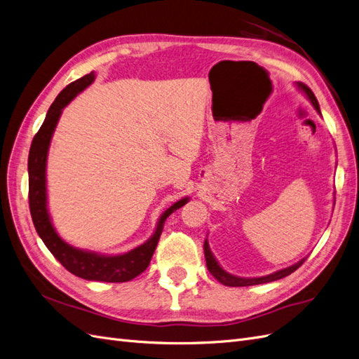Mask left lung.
<instances>
[{
    "instance_id": "left-lung-1",
    "label": "left lung",
    "mask_w": 359,
    "mask_h": 359,
    "mask_svg": "<svg viewBox=\"0 0 359 359\" xmlns=\"http://www.w3.org/2000/svg\"><path fill=\"white\" fill-rule=\"evenodd\" d=\"M298 88H299L301 91H304V94H306V95L309 97V100H310V102H311V104L314 106V109H316V111L320 114L319 103H318L316 97H314L313 91L309 88V86H307L306 83L298 82ZM203 252H205L206 266H208V271H210V273H211L217 280H219L222 285H224V286H231V287L255 286V285H262V283H269V281L280 280V278H283V277H286V276L292 274L293 271H297V269L304 264V260H306V259H302V260H299V262H298V264H295V265L287 266V268H285V269H280V271H277V273H273V274L265 276V277L243 278V277H236V276H232V274H229V273H226V271H224L219 264H217V260H215V257L212 256L211 250H210L208 241H205V244H203Z\"/></svg>"
}]
</instances>
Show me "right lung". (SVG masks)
<instances>
[{
	"label": "right lung",
	"mask_w": 359,
	"mask_h": 359,
	"mask_svg": "<svg viewBox=\"0 0 359 359\" xmlns=\"http://www.w3.org/2000/svg\"><path fill=\"white\" fill-rule=\"evenodd\" d=\"M95 78L94 72L85 74L83 78L72 82L64 88L49 107L45 121H43L39 132L36 133L29 148L28 156V199L29 211L39 236L49 248V252L60 260V264L70 271L76 277L94 281H106V283H124L133 280L148 268L151 257L163 232V226L168 217L177 211L189 198H184L173 203L170 208L160 215L156 232L147 243L139 245L128 253L118 256H104L85 250L74 248L62 241L55 232L50 222V217L46 206V160L48 149L53 130L57 127L61 112L76 95L83 91L86 86L91 85Z\"/></svg>",
	"instance_id": "1"
}]
</instances>
